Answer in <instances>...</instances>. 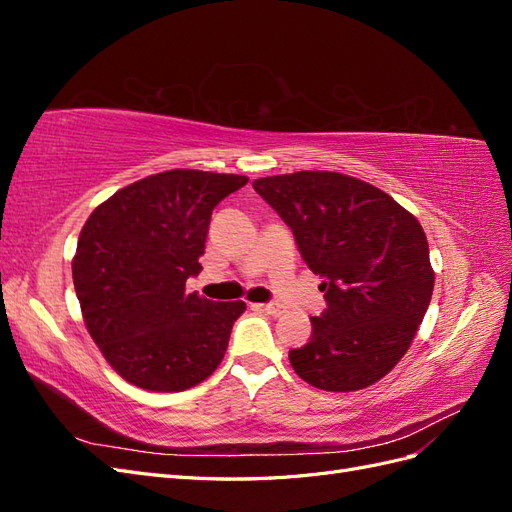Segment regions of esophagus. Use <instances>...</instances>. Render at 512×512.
<instances>
[{"mask_svg":"<svg viewBox=\"0 0 512 512\" xmlns=\"http://www.w3.org/2000/svg\"><path fill=\"white\" fill-rule=\"evenodd\" d=\"M256 309H260V312H265V314H271V316H282L286 309L282 307V305H277V303H258V305H254Z\"/></svg>","mask_w":512,"mask_h":512,"instance_id":"34e87169","label":"esophagus"}]
</instances>
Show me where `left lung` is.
Listing matches in <instances>:
<instances>
[{
	"label": "left lung",
	"instance_id": "obj_1",
	"mask_svg": "<svg viewBox=\"0 0 512 512\" xmlns=\"http://www.w3.org/2000/svg\"><path fill=\"white\" fill-rule=\"evenodd\" d=\"M254 190L290 226L327 299L288 359L322 391L367 389L401 361L431 301L423 226L389 194L331 170L262 177Z\"/></svg>",
	"mask_w": 512,
	"mask_h": 512
}]
</instances>
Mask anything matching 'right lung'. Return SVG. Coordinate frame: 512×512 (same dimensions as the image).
<instances>
[{
  "label": "right lung",
  "mask_w": 512,
  "mask_h": 512,
  "mask_svg": "<svg viewBox=\"0 0 512 512\" xmlns=\"http://www.w3.org/2000/svg\"><path fill=\"white\" fill-rule=\"evenodd\" d=\"M243 175L175 168L115 192L89 215L72 280L91 339L117 374L145 391L179 393L224 359L243 301L185 292L200 273L211 211Z\"/></svg>",
  "instance_id": "1"
}]
</instances>
